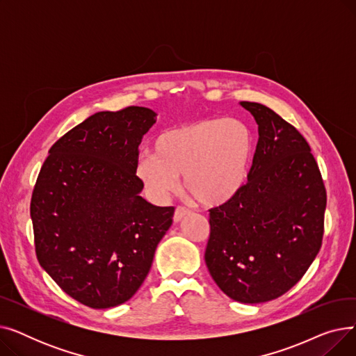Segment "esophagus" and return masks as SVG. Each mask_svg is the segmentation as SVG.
I'll return each instance as SVG.
<instances>
[{"label": "esophagus", "mask_w": 356, "mask_h": 356, "mask_svg": "<svg viewBox=\"0 0 356 356\" xmlns=\"http://www.w3.org/2000/svg\"><path fill=\"white\" fill-rule=\"evenodd\" d=\"M189 209H186V208H183V207H177L176 209H175V215H173V220L175 222H180L186 215H189Z\"/></svg>", "instance_id": "34e87169"}]
</instances>
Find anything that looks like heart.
<instances>
[{
  "label": "heart",
  "instance_id": "1",
  "mask_svg": "<svg viewBox=\"0 0 356 356\" xmlns=\"http://www.w3.org/2000/svg\"><path fill=\"white\" fill-rule=\"evenodd\" d=\"M154 154L136 163L145 195L164 203L183 189L202 207H222L244 188L254 156L251 129L238 120L208 118L165 129L153 143Z\"/></svg>",
  "mask_w": 356,
  "mask_h": 356
}]
</instances>
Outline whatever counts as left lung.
I'll return each mask as SVG.
<instances>
[{
    "label": "left lung",
    "instance_id": "left-lung-1",
    "mask_svg": "<svg viewBox=\"0 0 356 356\" xmlns=\"http://www.w3.org/2000/svg\"><path fill=\"white\" fill-rule=\"evenodd\" d=\"M258 124L248 181L209 211L207 267L239 303H264L289 291L322 247L326 189L310 145L268 106L242 101Z\"/></svg>",
    "mask_w": 356,
    "mask_h": 356
}]
</instances>
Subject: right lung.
Masks as SVG:
<instances>
[{
	"label": "right lung",
	"instance_id": "add662e5",
	"mask_svg": "<svg viewBox=\"0 0 356 356\" xmlns=\"http://www.w3.org/2000/svg\"><path fill=\"white\" fill-rule=\"evenodd\" d=\"M156 115L144 106L97 112L51 145L37 177L30 203L37 259L88 307L129 300L173 222V207L140 196L134 173Z\"/></svg>",
	"mask_w": 356,
	"mask_h": 356
}]
</instances>
